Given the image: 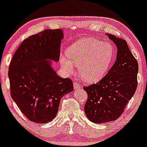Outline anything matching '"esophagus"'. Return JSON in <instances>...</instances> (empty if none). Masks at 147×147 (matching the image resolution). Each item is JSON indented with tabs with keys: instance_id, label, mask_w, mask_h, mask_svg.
I'll return each mask as SVG.
<instances>
[{
	"instance_id": "1",
	"label": "esophagus",
	"mask_w": 147,
	"mask_h": 147,
	"mask_svg": "<svg viewBox=\"0 0 147 147\" xmlns=\"http://www.w3.org/2000/svg\"><path fill=\"white\" fill-rule=\"evenodd\" d=\"M74 87L75 89H77V88H80L81 86H80V85L79 84V83H78V82L74 81Z\"/></svg>"
}]
</instances>
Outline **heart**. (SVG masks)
<instances>
[{"label":"heart","instance_id":"b5f03b06","mask_svg":"<svg viewBox=\"0 0 147 147\" xmlns=\"http://www.w3.org/2000/svg\"><path fill=\"white\" fill-rule=\"evenodd\" d=\"M67 58L61 57L62 67L72 73L78 66V74L83 81L99 80L109 69L114 57V48L109 42L86 38L76 41L67 50Z\"/></svg>","mask_w":147,"mask_h":147}]
</instances>
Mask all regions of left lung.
<instances>
[{
	"instance_id": "left-lung-1",
	"label": "left lung",
	"mask_w": 147,
	"mask_h": 147,
	"mask_svg": "<svg viewBox=\"0 0 147 147\" xmlns=\"http://www.w3.org/2000/svg\"><path fill=\"white\" fill-rule=\"evenodd\" d=\"M107 35L117 46L116 60L99 82L83 86L88 94L85 113L94 123L109 122L119 118L137 88L138 63L127 42L112 34Z\"/></svg>"
}]
</instances>
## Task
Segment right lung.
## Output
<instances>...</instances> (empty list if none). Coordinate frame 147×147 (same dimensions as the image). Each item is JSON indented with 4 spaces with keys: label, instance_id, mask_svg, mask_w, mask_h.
I'll list each match as a JSON object with an SVG mask.
<instances>
[{
    "label": "right lung",
    "instance_id": "obj_1",
    "mask_svg": "<svg viewBox=\"0 0 147 147\" xmlns=\"http://www.w3.org/2000/svg\"><path fill=\"white\" fill-rule=\"evenodd\" d=\"M62 30L45 29L20 44L9 66L10 94L29 121H53L63 96L74 90L73 81L59 77L47 59L58 61Z\"/></svg>",
    "mask_w": 147,
    "mask_h": 147
}]
</instances>
